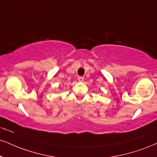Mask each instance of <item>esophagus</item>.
Listing matches in <instances>:
<instances>
[{
  "instance_id": "obj_1",
  "label": "esophagus",
  "mask_w": 157,
  "mask_h": 157,
  "mask_svg": "<svg viewBox=\"0 0 157 157\" xmlns=\"http://www.w3.org/2000/svg\"><path fill=\"white\" fill-rule=\"evenodd\" d=\"M77 80H78L79 82H82V81L84 80V77H78V79H77Z\"/></svg>"
}]
</instances>
